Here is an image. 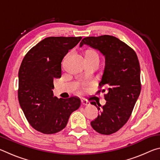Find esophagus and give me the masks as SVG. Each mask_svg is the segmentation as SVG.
Listing matches in <instances>:
<instances>
[{
    "mask_svg": "<svg viewBox=\"0 0 160 160\" xmlns=\"http://www.w3.org/2000/svg\"><path fill=\"white\" fill-rule=\"evenodd\" d=\"M81 103H82V104L84 105V106H88V105H90V102L85 99H81Z\"/></svg>",
    "mask_w": 160,
    "mask_h": 160,
    "instance_id": "esophagus-1",
    "label": "esophagus"
}]
</instances>
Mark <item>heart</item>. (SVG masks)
Instances as JSON below:
<instances>
[{"label":"heart","instance_id":"b5f03b06","mask_svg":"<svg viewBox=\"0 0 160 160\" xmlns=\"http://www.w3.org/2000/svg\"><path fill=\"white\" fill-rule=\"evenodd\" d=\"M85 58L91 59V60H92V59H97V60H99L98 54H97V53L95 51L91 50V49L87 50L85 51Z\"/></svg>","mask_w":160,"mask_h":160}]
</instances>
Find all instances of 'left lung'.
I'll use <instances>...</instances> for the list:
<instances>
[{
  "label": "left lung",
  "mask_w": 160,
  "mask_h": 160,
  "mask_svg": "<svg viewBox=\"0 0 160 160\" xmlns=\"http://www.w3.org/2000/svg\"><path fill=\"white\" fill-rule=\"evenodd\" d=\"M83 45L99 51L105 59L104 69L99 88H107V102H91L99 113L91 122L94 130L100 134L110 135L123 126L132 113L140 93V68L135 51L118 38L109 35L88 37L82 39Z\"/></svg>",
  "instance_id": "8db88e82"
}]
</instances>
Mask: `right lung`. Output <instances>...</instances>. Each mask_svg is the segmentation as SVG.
Instances as JSON below:
<instances>
[{
  "label": "right lung",
  "instance_id": "right-lung-1",
  "mask_svg": "<svg viewBox=\"0 0 160 160\" xmlns=\"http://www.w3.org/2000/svg\"><path fill=\"white\" fill-rule=\"evenodd\" d=\"M82 39L50 37L32 47L19 70L18 99L32 127L44 134H53L66 126L71 113L80 106L76 97L53 96L54 78L61 76V62L68 51Z\"/></svg>",
  "mask_w": 160,
  "mask_h": 160
}]
</instances>
